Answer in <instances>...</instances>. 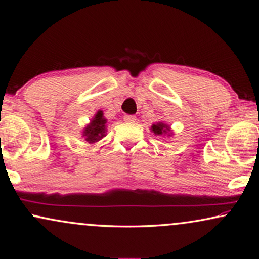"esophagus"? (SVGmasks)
<instances>
[{
	"label": "esophagus",
	"mask_w": 259,
	"mask_h": 259,
	"mask_svg": "<svg viewBox=\"0 0 259 259\" xmlns=\"http://www.w3.org/2000/svg\"><path fill=\"white\" fill-rule=\"evenodd\" d=\"M123 120H124V122L133 123L136 121V116H135V115H124V116H123Z\"/></svg>",
	"instance_id": "34e87169"
}]
</instances>
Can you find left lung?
I'll list each match as a JSON object with an SVG mask.
<instances>
[{"label": "left lung", "mask_w": 259, "mask_h": 259, "mask_svg": "<svg viewBox=\"0 0 259 259\" xmlns=\"http://www.w3.org/2000/svg\"><path fill=\"white\" fill-rule=\"evenodd\" d=\"M151 130L153 131L155 135H167L168 133H169V126L165 124V123L159 122V123H157V124L152 125ZM169 135L170 134H168V136H169Z\"/></svg>", "instance_id": "left-lung-1"}]
</instances>
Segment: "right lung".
<instances>
[{
	"label": "right lung",
	"mask_w": 259,
	"mask_h": 259,
	"mask_svg": "<svg viewBox=\"0 0 259 259\" xmlns=\"http://www.w3.org/2000/svg\"><path fill=\"white\" fill-rule=\"evenodd\" d=\"M106 118H104V114L101 110H99L93 117L91 123L86 126L83 131V136L89 143H96L105 136L106 133Z\"/></svg>",
	"instance_id": "1"
}]
</instances>
